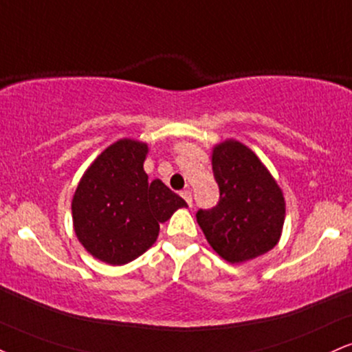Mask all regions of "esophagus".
<instances>
[{
	"label": "esophagus",
	"mask_w": 352,
	"mask_h": 352,
	"mask_svg": "<svg viewBox=\"0 0 352 352\" xmlns=\"http://www.w3.org/2000/svg\"><path fill=\"white\" fill-rule=\"evenodd\" d=\"M180 195L184 197V200L187 201L190 206H192V192H190V190H184V192H182Z\"/></svg>",
	"instance_id": "obj_1"
}]
</instances>
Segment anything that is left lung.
I'll use <instances>...</instances> for the list:
<instances>
[{
	"instance_id": "left-lung-1",
	"label": "left lung",
	"mask_w": 352,
	"mask_h": 352,
	"mask_svg": "<svg viewBox=\"0 0 352 352\" xmlns=\"http://www.w3.org/2000/svg\"><path fill=\"white\" fill-rule=\"evenodd\" d=\"M211 167L219 201L211 210H198L197 223L213 251L231 264H243L274 249L285 221V198L269 168L236 139L213 147Z\"/></svg>"
}]
</instances>
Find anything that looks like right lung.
I'll list each match as a JSON object with an SVG mask.
<instances>
[{"label":"right lung","mask_w":352,"mask_h":352,"mask_svg":"<svg viewBox=\"0 0 352 352\" xmlns=\"http://www.w3.org/2000/svg\"><path fill=\"white\" fill-rule=\"evenodd\" d=\"M147 152L135 139L113 142L85 170L72 198L75 236L109 265L138 259L157 241L160 223L188 206L162 180L149 182Z\"/></svg>","instance_id":"1"}]
</instances>
